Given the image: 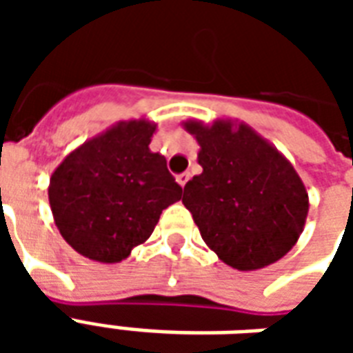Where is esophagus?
I'll return each instance as SVG.
<instances>
[{
    "instance_id": "34e87169",
    "label": "esophagus",
    "mask_w": 353,
    "mask_h": 353,
    "mask_svg": "<svg viewBox=\"0 0 353 353\" xmlns=\"http://www.w3.org/2000/svg\"><path fill=\"white\" fill-rule=\"evenodd\" d=\"M189 172H185V174H179V176H177V183L181 185V187H185V185H187V181H189Z\"/></svg>"
}]
</instances>
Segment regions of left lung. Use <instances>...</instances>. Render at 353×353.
Here are the masks:
<instances>
[{"label":"left lung","mask_w":353,"mask_h":353,"mask_svg":"<svg viewBox=\"0 0 353 353\" xmlns=\"http://www.w3.org/2000/svg\"><path fill=\"white\" fill-rule=\"evenodd\" d=\"M199 141L202 174L181 202L225 265L248 272L280 261L303 234L308 192L293 164L245 123L185 121Z\"/></svg>","instance_id":"1"}]
</instances>
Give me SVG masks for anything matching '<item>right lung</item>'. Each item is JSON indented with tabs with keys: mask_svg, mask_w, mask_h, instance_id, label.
I'll list each match as a JSON object with an SVG mask.
<instances>
[{
	"mask_svg": "<svg viewBox=\"0 0 353 353\" xmlns=\"http://www.w3.org/2000/svg\"><path fill=\"white\" fill-rule=\"evenodd\" d=\"M157 123L119 121L87 139L52 172L49 204L73 250L98 263H121L153 234L162 210L183 189L166 159L149 149Z\"/></svg>",
	"mask_w": 353,
	"mask_h": 353,
	"instance_id": "right-lung-1",
	"label": "right lung"
}]
</instances>
